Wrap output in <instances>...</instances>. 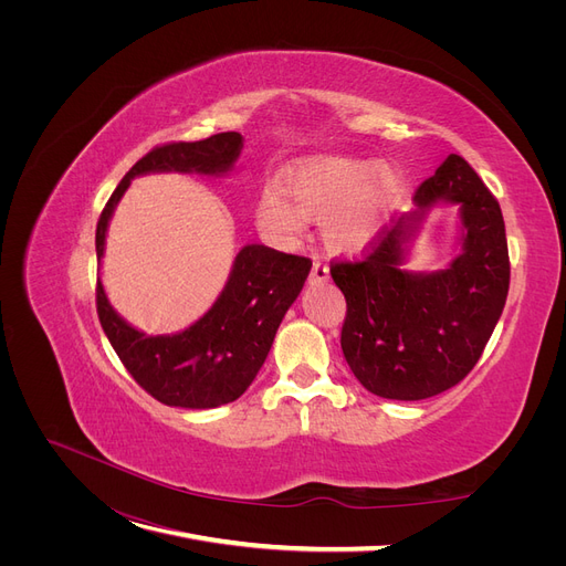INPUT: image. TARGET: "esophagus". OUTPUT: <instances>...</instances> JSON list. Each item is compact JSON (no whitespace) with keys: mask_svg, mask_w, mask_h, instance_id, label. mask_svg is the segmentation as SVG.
I'll list each match as a JSON object with an SVG mask.
<instances>
[{"mask_svg":"<svg viewBox=\"0 0 566 566\" xmlns=\"http://www.w3.org/2000/svg\"><path fill=\"white\" fill-rule=\"evenodd\" d=\"M328 277H331V268H328V263H323V261H314V265H312V282H328Z\"/></svg>","mask_w":566,"mask_h":566,"instance_id":"esophagus-1","label":"esophagus"}]
</instances>
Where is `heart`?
<instances>
[{
	"mask_svg": "<svg viewBox=\"0 0 566 566\" xmlns=\"http://www.w3.org/2000/svg\"><path fill=\"white\" fill-rule=\"evenodd\" d=\"M280 190H265L256 222L282 243H295L307 220H323V241L333 252L355 254L380 233L397 208L399 171L374 158L321 156L289 169Z\"/></svg>",
	"mask_w": 566,
	"mask_h": 566,
	"instance_id": "heart-1",
	"label": "heart"
}]
</instances>
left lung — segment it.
Segmentation results:
<instances>
[{"label": "left lung", "mask_w": 566, "mask_h": 566, "mask_svg": "<svg viewBox=\"0 0 566 566\" xmlns=\"http://www.w3.org/2000/svg\"><path fill=\"white\" fill-rule=\"evenodd\" d=\"M459 202L462 254L436 274L400 263L423 213ZM415 211L380 229L360 261H335L331 275L346 298L344 358L382 399L420 401L454 388L482 358L510 291V250L497 199L452 154L415 190Z\"/></svg>", "instance_id": "1"}]
</instances>
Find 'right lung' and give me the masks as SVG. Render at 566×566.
I'll return each mask as SVG.
<instances>
[{
  "label": "right lung",
  "instance_id": "right-lung-1",
  "mask_svg": "<svg viewBox=\"0 0 566 566\" xmlns=\"http://www.w3.org/2000/svg\"><path fill=\"white\" fill-rule=\"evenodd\" d=\"M243 137L218 133L199 142L156 146L137 160L105 203L96 227V254L105 252V233L114 206L135 176L151 171L222 176L241 156ZM312 261L265 245H245L233 259L229 280L190 328L176 335H144L118 316L96 284V310L118 360L142 388L165 406L218 408L235 401L256 378L273 346L286 310L298 298Z\"/></svg>",
  "mask_w": 566,
  "mask_h": 566
}]
</instances>
